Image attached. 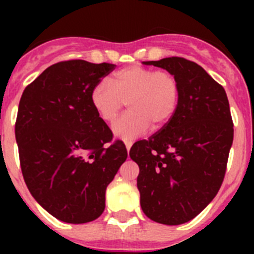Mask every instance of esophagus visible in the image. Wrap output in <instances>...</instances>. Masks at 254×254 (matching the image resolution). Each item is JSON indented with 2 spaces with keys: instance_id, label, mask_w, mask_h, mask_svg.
Listing matches in <instances>:
<instances>
[{
  "instance_id": "obj_1",
  "label": "esophagus",
  "mask_w": 254,
  "mask_h": 254,
  "mask_svg": "<svg viewBox=\"0 0 254 254\" xmlns=\"http://www.w3.org/2000/svg\"><path fill=\"white\" fill-rule=\"evenodd\" d=\"M125 145H126V149H127V151H129V149H131V146H132V141H125Z\"/></svg>"
}]
</instances>
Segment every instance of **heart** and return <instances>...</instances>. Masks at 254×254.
Masks as SVG:
<instances>
[{"label": "heart", "instance_id": "1", "mask_svg": "<svg viewBox=\"0 0 254 254\" xmlns=\"http://www.w3.org/2000/svg\"><path fill=\"white\" fill-rule=\"evenodd\" d=\"M181 98L177 77L168 71H155L138 64L113 73L111 81L100 80L90 94L94 111L104 122L111 123L125 107L129 111L114 122L112 131L121 140H132L167 126L176 114Z\"/></svg>", "mask_w": 254, "mask_h": 254}]
</instances>
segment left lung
<instances>
[{
  "mask_svg": "<svg viewBox=\"0 0 254 254\" xmlns=\"http://www.w3.org/2000/svg\"><path fill=\"white\" fill-rule=\"evenodd\" d=\"M143 64L176 76L181 98L170 122L129 150L140 168L141 208L156 223L179 225L196 217L221 187L234 136L232 114L224 87L192 61Z\"/></svg>",
  "mask_w": 254,
  "mask_h": 254,
  "instance_id": "1",
  "label": "left lung"
}]
</instances>
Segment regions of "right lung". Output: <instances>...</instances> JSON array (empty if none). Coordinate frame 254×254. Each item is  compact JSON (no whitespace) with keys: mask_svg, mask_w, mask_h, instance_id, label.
<instances>
[{"mask_svg":"<svg viewBox=\"0 0 254 254\" xmlns=\"http://www.w3.org/2000/svg\"><path fill=\"white\" fill-rule=\"evenodd\" d=\"M116 64L58 62L25 87L15 136L31 196L56 219L84 224L105 208V190L127 159L94 111L90 94Z\"/></svg>","mask_w":254,"mask_h":254,"instance_id":"add662e5","label":"right lung"}]
</instances>
